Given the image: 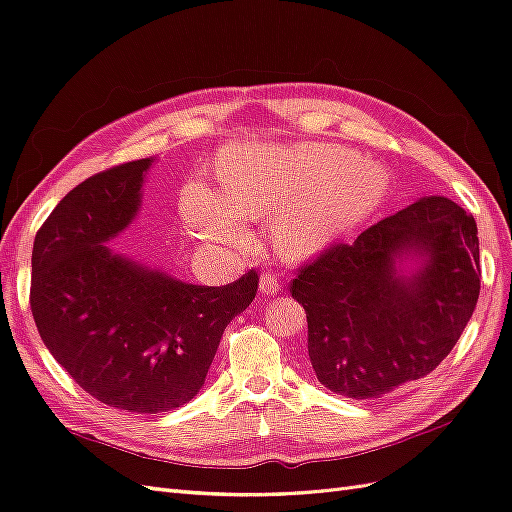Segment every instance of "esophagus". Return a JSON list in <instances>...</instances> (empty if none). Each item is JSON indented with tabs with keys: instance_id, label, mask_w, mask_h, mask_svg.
Here are the masks:
<instances>
[{
	"instance_id": "esophagus-1",
	"label": "esophagus",
	"mask_w": 512,
	"mask_h": 512,
	"mask_svg": "<svg viewBox=\"0 0 512 512\" xmlns=\"http://www.w3.org/2000/svg\"><path fill=\"white\" fill-rule=\"evenodd\" d=\"M280 290H282L280 277L273 275V273H262V277H260V292H265V294H277Z\"/></svg>"
}]
</instances>
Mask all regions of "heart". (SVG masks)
Returning a JSON list of instances; mask_svg holds the SVG:
<instances>
[{
	"label": "heart",
	"instance_id": "1",
	"mask_svg": "<svg viewBox=\"0 0 512 512\" xmlns=\"http://www.w3.org/2000/svg\"><path fill=\"white\" fill-rule=\"evenodd\" d=\"M218 188L220 198L203 185H192L183 196V220L196 239L243 247L247 226L239 218H271L275 250L288 260H305L382 205L389 175L339 145L237 143L222 151Z\"/></svg>",
	"mask_w": 512,
	"mask_h": 512
}]
</instances>
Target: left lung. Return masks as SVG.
<instances>
[{"instance_id":"8db88e82","label":"left lung","mask_w":512,"mask_h":512,"mask_svg":"<svg viewBox=\"0 0 512 512\" xmlns=\"http://www.w3.org/2000/svg\"><path fill=\"white\" fill-rule=\"evenodd\" d=\"M307 354L329 391L382 397L436 369L478 301V230L453 200L418 198L329 247L290 284Z\"/></svg>"}]
</instances>
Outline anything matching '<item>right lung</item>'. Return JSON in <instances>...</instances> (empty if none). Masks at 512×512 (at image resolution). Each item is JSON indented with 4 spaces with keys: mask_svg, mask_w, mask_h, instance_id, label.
<instances>
[{
    "mask_svg": "<svg viewBox=\"0 0 512 512\" xmlns=\"http://www.w3.org/2000/svg\"><path fill=\"white\" fill-rule=\"evenodd\" d=\"M151 164L108 168L59 200L34 239L29 294L42 342L72 380L138 414L196 397L228 322L258 290L256 271L198 286L106 245L141 211Z\"/></svg>",
    "mask_w": 512,
    "mask_h": 512,
    "instance_id": "add662e5",
    "label": "right lung"
}]
</instances>
